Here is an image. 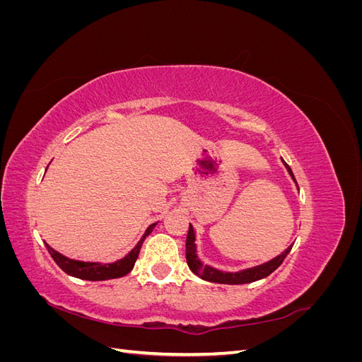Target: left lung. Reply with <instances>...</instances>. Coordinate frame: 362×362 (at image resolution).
<instances>
[{
  "label": "left lung",
  "mask_w": 362,
  "mask_h": 362,
  "mask_svg": "<svg viewBox=\"0 0 362 362\" xmlns=\"http://www.w3.org/2000/svg\"><path fill=\"white\" fill-rule=\"evenodd\" d=\"M286 164V168L288 169L291 178L296 181L294 175L290 169L288 164L284 161ZM298 184V182H296ZM293 246L287 247L286 252H282V254L276 258H273L269 262H264V264L257 266V267H252L243 272H237V273H226V272H221V270H216L210 266H204L202 262L196 257V245H194V231H193V226L189 225V233H187V240H185V257H187V264L192 269V272L194 275H198L199 278L205 279V281H210V282H216V284H247V282H254L258 279H262L269 276L272 272H275L281 264L282 261L286 259V257L288 255V252L291 250Z\"/></svg>",
  "instance_id": "obj_1"
}]
</instances>
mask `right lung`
Segmentation results:
<instances>
[{"instance_id": "1", "label": "right lung", "mask_w": 362, "mask_h": 362, "mask_svg": "<svg viewBox=\"0 0 362 362\" xmlns=\"http://www.w3.org/2000/svg\"><path fill=\"white\" fill-rule=\"evenodd\" d=\"M157 223H152L149 225V228L146 229V233L144 235V238L140 240L139 245L129 252V254L119 259L113 264H98V262H83V261H75L71 258L63 257L62 254H59L57 250H54L52 247H48V252L51 254L52 259L56 261V264L64 272L68 273L71 276L75 278H80V279H86V281H105V279H115V278H120V276H125L128 273L133 270L136 261L139 258V252L141 245H144V240L152 233V229H154Z\"/></svg>"}]
</instances>
